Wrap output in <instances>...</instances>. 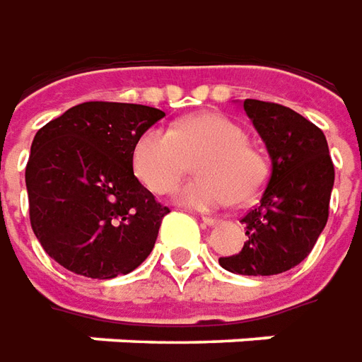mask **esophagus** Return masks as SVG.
I'll use <instances>...</instances> for the list:
<instances>
[{
	"instance_id": "esophagus-1",
	"label": "esophagus",
	"mask_w": 362,
	"mask_h": 362,
	"mask_svg": "<svg viewBox=\"0 0 362 362\" xmlns=\"http://www.w3.org/2000/svg\"><path fill=\"white\" fill-rule=\"evenodd\" d=\"M201 220L206 224V226H216V224H220L222 220L216 216H201Z\"/></svg>"
}]
</instances>
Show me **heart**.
Wrapping results in <instances>:
<instances>
[{"label":"heart","instance_id":"b5f03b06","mask_svg":"<svg viewBox=\"0 0 362 362\" xmlns=\"http://www.w3.org/2000/svg\"><path fill=\"white\" fill-rule=\"evenodd\" d=\"M238 122L218 112L179 120L173 128L152 127L136 140L132 169L152 193L173 191L197 160L193 181L179 187L175 201L197 210L253 201L267 183L269 165L257 148L245 142Z\"/></svg>","mask_w":362,"mask_h":362}]
</instances>
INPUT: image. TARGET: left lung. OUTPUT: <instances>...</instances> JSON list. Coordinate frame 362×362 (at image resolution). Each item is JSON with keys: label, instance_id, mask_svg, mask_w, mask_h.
<instances>
[{"label": "left lung", "instance_id": "8db88e82", "mask_svg": "<svg viewBox=\"0 0 362 362\" xmlns=\"http://www.w3.org/2000/svg\"><path fill=\"white\" fill-rule=\"evenodd\" d=\"M243 109L267 146L271 175L257 209L242 220V251L218 263L235 275H279L308 257L325 228L335 171L314 122L269 101L245 99Z\"/></svg>", "mask_w": 362, "mask_h": 362}]
</instances>
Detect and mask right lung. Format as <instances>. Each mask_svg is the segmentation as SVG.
<instances>
[{
	"instance_id": "1",
	"label": "right lung",
	"mask_w": 362,
	"mask_h": 362,
	"mask_svg": "<svg viewBox=\"0 0 362 362\" xmlns=\"http://www.w3.org/2000/svg\"><path fill=\"white\" fill-rule=\"evenodd\" d=\"M163 117L146 105L89 101L38 130L25 169L29 216L56 263L115 279L152 253L169 209L136 179L132 150Z\"/></svg>"
}]
</instances>
